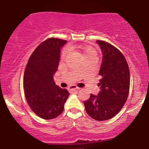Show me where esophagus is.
<instances>
[{
	"label": "esophagus",
	"instance_id": "34e87169",
	"mask_svg": "<svg viewBox=\"0 0 149 149\" xmlns=\"http://www.w3.org/2000/svg\"><path fill=\"white\" fill-rule=\"evenodd\" d=\"M68 89H69L70 91H74V90H79V88H78V87H76V85H70V86L68 88Z\"/></svg>",
	"mask_w": 149,
	"mask_h": 149
}]
</instances>
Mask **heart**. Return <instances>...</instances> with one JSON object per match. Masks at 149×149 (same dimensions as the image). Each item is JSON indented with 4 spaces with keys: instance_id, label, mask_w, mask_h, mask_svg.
Returning a JSON list of instances; mask_svg holds the SVG:
<instances>
[{
    "instance_id": "heart-1",
    "label": "heart",
    "mask_w": 149,
    "mask_h": 149,
    "mask_svg": "<svg viewBox=\"0 0 149 149\" xmlns=\"http://www.w3.org/2000/svg\"><path fill=\"white\" fill-rule=\"evenodd\" d=\"M70 53V49L68 47H65L62 49L61 53V58L62 59L65 58ZM84 58H89V57H92V56H96V51L93 49V47H91L90 46H87L84 48Z\"/></svg>"
}]
</instances>
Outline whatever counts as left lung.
Segmentation results:
<instances>
[{
	"instance_id": "left-lung-1",
	"label": "left lung",
	"mask_w": 149,
	"mask_h": 149,
	"mask_svg": "<svg viewBox=\"0 0 149 149\" xmlns=\"http://www.w3.org/2000/svg\"><path fill=\"white\" fill-rule=\"evenodd\" d=\"M102 52V61L99 75L97 96L91 94L84 102L87 113L98 121L111 119L117 114L128 98L130 88V71L123 53L109 43L96 41Z\"/></svg>"
}]
</instances>
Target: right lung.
<instances>
[{
	"mask_svg": "<svg viewBox=\"0 0 149 149\" xmlns=\"http://www.w3.org/2000/svg\"><path fill=\"white\" fill-rule=\"evenodd\" d=\"M67 41L50 38L38 45L29 57L24 74V90L32 111L39 117L51 120L63 112L70 93L56 85L61 49Z\"/></svg>",
	"mask_w": 149,
	"mask_h": 149,
	"instance_id": "right-lung-1",
	"label": "right lung"
}]
</instances>
